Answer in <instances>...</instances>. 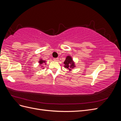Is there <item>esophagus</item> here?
Wrapping results in <instances>:
<instances>
[{"instance_id":"1","label":"esophagus","mask_w":121,"mask_h":121,"mask_svg":"<svg viewBox=\"0 0 121 121\" xmlns=\"http://www.w3.org/2000/svg\"><path fill=\"white\" fill-rule=\"evenodd\" d=\"M54 61H58V58H54Z\"/></svg>"}]
</instances>
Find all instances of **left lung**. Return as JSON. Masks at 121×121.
Instances as JSON below:
<instances>
[{"label":"left lung","mask_w":121,"mask_h":121,"mask_svg":"<svg viewBox=\"0 0 121 121\" xmlns=\"http://www.w3.org/2000/svg\"><path fill=\"white\" fill-rule=\"evenodd\" d=\"M64 64H65V68L69 69V71H71L72 69H74L76 67L75 63L73 61L72 57L69 56H67L64 62Z\"/></svg>","instance_id":"1"}]
</instances>
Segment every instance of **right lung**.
<instances>
[{
    "instance_id": "add662e5",
    "label": "right lung",
    "mask_w": 121,
    "mask_h": 121,
    "mask_svg": "<svg viewBox=\"0 0 121 121\" xmlns=\"http://www.w3.org/2000/svg\"><path fill=\"white\" fill-rule=\"evenodd\" d=\"M38 63H39V65H41V67L43 68V69H44V68H43V65H42L43 63H45V64L46 65V61L45 60H43L42 59H40V60H39V62Z\"/></svg>"
}]
</instances>
